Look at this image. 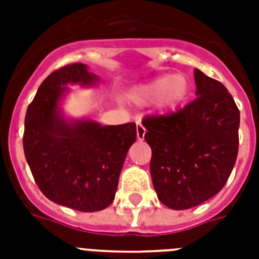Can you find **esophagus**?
I'll list each match as a JSON object with an SVG mask.
<instances>
[{"instance_id": "obj_1", "label": "esophagus", "mask_w": 259, "mask_h": 259, "mask_svg": "<svg viewBox=\"0 0 259 259\" xmlns=\"http://www.w3.org/2000/svg\"><path fill=\"white\" fill-rule=\"evenodd\" d=\"M145 133H146V130H145V127H144V125H142L141 122H137V140L138 141H142V140L145 138Z\"/></svg>"}]
</instances>
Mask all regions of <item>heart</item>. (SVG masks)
Returning <instances> with one entry per match:
<instances>
[{"label":"heart","instance_id":"b5f03b06","mask_svg":"<svg viewBox=\"0 0 259 259\" xmlns=\"http://www.w3.org/2000/svg\"><path fill=\"white\" fill-rule=\"evenodd\" d=\"M188 93V79L184 75H162L152 82L134 90L133 99L137 103H149L160 99L162 107L173 109Z\"/></svg>","mask_w":259,"mask_h":259}]
</instances>
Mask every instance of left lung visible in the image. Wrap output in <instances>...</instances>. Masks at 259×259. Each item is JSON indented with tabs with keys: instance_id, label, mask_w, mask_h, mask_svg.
Instances as JSON below:
<instances>
[{
	"instance_id": "obj_1",
	"label": "left lung",
	"mask_w": 259,
	"mask_h": 259,
	"mask_svg": "<svg viewBox=\"0 0 259 259\" xmlns=\"http://www.w3.org/2000/svg\"><path fill=\"white\" fill-rule=\"evenodd\" d=\"M196 99L168 115L144 118L152 148L150 175L158 200L192 208L229 180L239 146V110L221 82L195 68Z\"/></svg>"
}]
</instances>
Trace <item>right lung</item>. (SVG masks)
Segmentation results:
<instances>
[{
	"label": "right lung",
	"instance_id": "1",
	"mask_svg": "<svg viewBox=\"0 0 259 259\" xmlns=\"http://www.w3.org/2000/svg\"><path fill=\"white\" fill-rule=\"evenodd\" d=\"M97 75L74 63L54 71L28 106L24 153L38 188L50 200L82 212H95L114 200L136 123L102 126L91 119H67L60 101L67 84L94 86Z\"/></svg>",
	"mask_w": 259,
	"mask_h": 259
}]
</instances>
